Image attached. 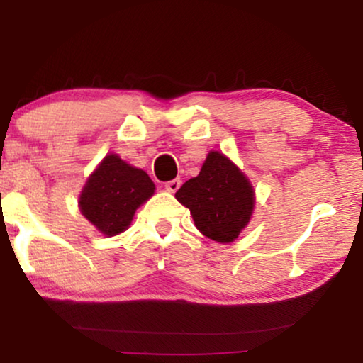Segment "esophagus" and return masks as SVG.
<instances>
[{"instance_id":"1","label":"esophagus","mask_w":363,"mask_h":363,"mask_svg":"<svg viewBox=\"0 0 363 363\" xmlns=\"http://www.w3.org/2000/svg\"><path fill=\"white\" fill-rule=\"evenodd\" d=\"M180 185H182V180H180V178H175V180L167 182V183H165V188H167V191L175 193V191L178 190V188H180Z\"/></svg>"}]
</instances>
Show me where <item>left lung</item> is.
<instances>
[{
    "mask_svg": "<svg viewBox=\"0 0 363 363\" xmlns=\"http://www.w3.org/2000/svg\"><path fill=\"white\" fill-rule=\"evenodd\" d=\"M195 226L216 242H233L255 210V190L240 168L220 152L208 153L198 177L175 193Z\"/></svg>",
    "mask_w": 363,
    "mask_h": 363,
    "instance_id": "8db88e82",
    "label": "left lung"
}]
</instances>
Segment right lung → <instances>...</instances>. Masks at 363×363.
<instances>
[{
	"instance_id": "right-lung-1",
	"label": "right lung",
	"mask_w": 363,
	"mask_h": 363,
	"mask_svg": "<svg viewBox=\"0 0 363 363\" xmlns=\"http://www.w3.org/2000/svg\"><path fill=\"white\" fill-rule=\"evenodd\" d=\"M153 191L155 185L145 172L111 153L87 178L79 196V208L102 235L116 236L130 226L137 208Z\"/></svg>"
}]
</instances>
